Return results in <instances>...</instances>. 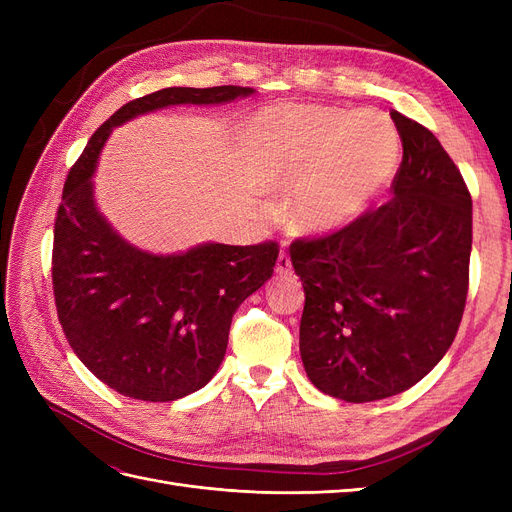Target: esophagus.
I'll use <instances>...</instances> for the list:
<instances>
[{"mask_svg":"<svg viewBox=\"0 0 512 512\" xmlns=\"http://www.w3.org/2000/svg\"><path fill=\"white\" fill-rule=\"evenodd\" d=\"M275 271L280 275H288L292 271V262L288 258L286 252H280V256H277V265H275Z\"/></svg>","mask_w":512,"mask_h":512,"instance_id":"1","label":"esophagus"}]
</instances>
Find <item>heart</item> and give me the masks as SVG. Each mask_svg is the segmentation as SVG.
Masks as SVG:
<instances>
[{
  "mask_svg": "<svg viewBox=\"0 0 512 512\" xmlns=\"http://www.w3.org/2000/svg\"><path fill=\"white\" fill-rule=\"evenodd\" d=\"M241 143L265 190H294L305 232H331L367 211L391 181L399 136L376 111L301 104L267 108L247 121Z\"/></svg>",
  "mask_w": 512,
  "mask_h": 512,
  "instance_id": "heart-1",
  "label": "heart"
}]
</instances>
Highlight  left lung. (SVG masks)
<instances>
[{
    "instance_id": "obj_1",
    "label": "left lung",
    "mask_w": 512,
    "mask_h": 512,
    "mask_svg": "<svg viewBox=\"0 0 512 512\" xmlns=\"http://www.w3.org/2000/svg\"><path fill=\"white\" fill-rule=\"evenodd\" d=\"M391 119L404 158L389 203L290 245L305 290V374L350 404L423 380L451 348L468 297L470 192L436 136L397 111Z\"/></svg>"
}]
</instances>
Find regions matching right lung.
<instances>
[{
    "label": "right lung",
    "mask_w": 512,
    "mask_h": 512,
    "mask_svg": "<svg viewBox=\"0 0 512 512\" xmlns=\"http://www.w3.org/2000/svg\"><path fill=\"white\" fill-rule=\"evenodd\" d=\"M252 87H166L123 104L91 136L61 194L53 241L57 316L81 363L119 395L175 401L215 376L232 316L271 280L280 247L198 243L153 254L123 239L100 213L94 173L117 126L166 106L228 104Z\"/></svg>",
    "instance_id": "add662e5"
}]
</instances>
